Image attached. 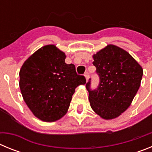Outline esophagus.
Masks as SVG:
<instances>
[{
  "label": "esophagus",
  "mask_w": 152,
  "mask_h": 152,
  "mask_svg": "<svg viewBox=\"0 0 152 152\" xmlns=\"http://www.w3.org/2000/svg\"><path fill=\"white\" fill-rule=\"evenodd\" d=\"M84 77H85V78H86V80H87V81H88V79H89V73H88V72H86L85 74H84Z\"/></svg>",
  "instance_id": "34e87169"
}]
</instances>
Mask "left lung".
I'll return each instance as SVG.
<instances>
[{
  "instance_id": "1",
  "label": "left lung",
  "mask_w": 152,
  "mask_h": 152,
  "mask_svg": "<svg viewBox=\"0 0 152 152\" xmlns=\"http://www.w3.org/2000/svg\"><path fill=\"white\" fill-rule=\"evenodd\" d=\"M93 58L100 84L94 91L90 88L91 81L86 84L90 104L103 119H115L131 105L140 87L143 69L128 52L111 44Z\"/></svg>"
}]
</instances>
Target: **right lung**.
I'll use <instances>...</instances> for the list:
<instances>
[{"mask_svg":"<svg viewBox=\"0 0 152 152\" xmlns=\"http://www.w3.org/2000/svg\"><path fill=\"white\" fill-rule=\"evenodd\" d=\"M55 45L42 46L29 56L20 71V88L24 101L36 117L55 122L68 112L75 88L86 84L73 64Z\"/></svg>","mask_w":152,"mask_h":152,"instance_id":"1","label":"right lung"}]
</instances>
